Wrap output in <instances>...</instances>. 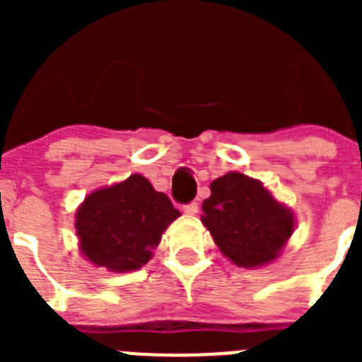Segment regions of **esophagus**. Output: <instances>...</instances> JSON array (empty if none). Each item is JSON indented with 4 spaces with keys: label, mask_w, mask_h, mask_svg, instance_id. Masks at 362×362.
<instances>
[{
    "label": "esophagus",
    "mask_w": 362,
    "mask_h": 362,
    "mask_svg": "<svg viewBox=\"0 0 362 362\" xmlns=\"http://www.w3.org/2000/svg\"><path fill=\"white\" fill-rule=\"evenodd\" d=\"M197 210H199V203H197V201H190V203H187L183 206V212L190 214V216L197 214Z\"/></svg>",
    "instance_id": "34e87169"
}]
</instances>
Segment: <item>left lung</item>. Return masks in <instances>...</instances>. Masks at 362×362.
Wrapping results in <instances>:
<instances>
[{
  "mask_svg": "<svg viewBox=\"0 0 362 362\" xmlns=\"http://www.w3.org/2000/svg\"><path fill=\"white\" fill-rule=\"evenodd\" d=\"M210 190L201 221L219 250L245 268L274 261L292 235V214L259 181L238 172L216 179Z\"/></svg>",
  "mask_w": 362,
  "mask_h": 362,
  "instance_id": "1",
  "label": "left lung"
}]
</instances>
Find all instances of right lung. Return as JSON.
<instances>
[{
	"label": "right lung",
	"mask_w": 362,
	"mask_h": 362,
	"mask_svg": "<svg viewBox=\"0 0 362 362\" xmlns=\"http://www.w3.org/2000/svg\"><path fill=\"white\" fill-rule=\"evenodd\" d=\"M177 216L165 194L134 174L86 197L76 214V230L88 261L112 272H129L148 263L161 233Z\"/></svg>",
	"instance_id": "1"
}]
</instances>
